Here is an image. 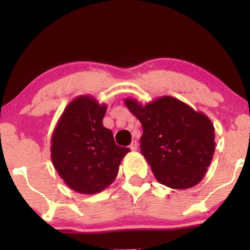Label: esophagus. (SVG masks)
Returning <instances> with one entry per match:
<instances>
[{"label": "esophagus", "instance_id": "34e87169", "mask_svg": "<svg viewBox=\"0 0 250 250\" xmlns=\"http://www.w3.org/2000/svg\"><path fill=\"white\" fill-rule=\"evenodd\" d=\"M138 146H139L138 142H136V141H132L131 145H129V149L133 150V151H135V150H138Z\"/></svg>", "mask_w": 250, "mask_h": 250}]
</instances>
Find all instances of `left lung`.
I'll use <instances>...</instances> for the list:
<instances>
[{
	"instance_id": "obj_1",
	"label": "left lung",
	"mask_w": 250,
	"mask_h": 250,
	"mask_svg": "<svg viewBox=\"0 0 250 250\" xmlns=\"http://www.w3.org/2000/svg\"><path fill=\"white\" fill-rule=\"evenodd\" d=\"M142 124L141 152L159 183L189 189L206 175L215 151L214 125L206 115L173 97L142 104L124 100Z\"/></svg>"
}]
</instances>
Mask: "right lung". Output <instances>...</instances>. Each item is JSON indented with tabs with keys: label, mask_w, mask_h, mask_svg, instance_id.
I'll return each instance as SVG.
<instances>
[{
	"label": "right lung",
	"mask_w": 250,
	"mask_h": 250,
	"mask_svg": "<svg viewBox=\"0 0 250 250\" xmlns=\"http://www.w3.org/2000/svg\"><path fill=\"white\" fill-rule=\"evenodd\" d=\"M107 104L91 95L75 98L64 108L51 138V159L70 189L83 194L101 192L117 177L129 151L118 146L104 126Z\"/></svg>",
	"instance_id": "right-lung-1"
}]
</instances>
